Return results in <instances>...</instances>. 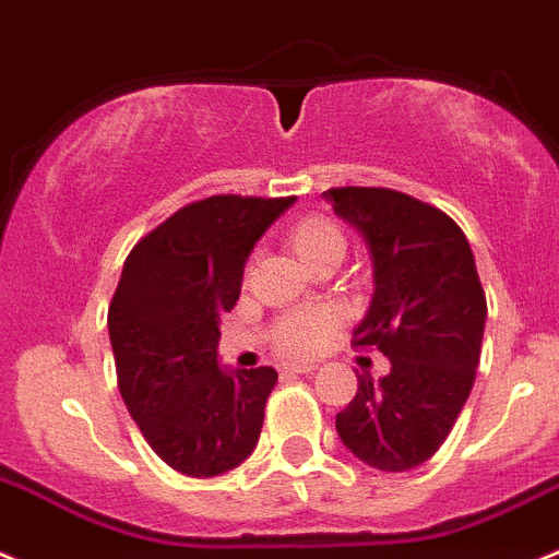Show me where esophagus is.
I'll list each match as a JSON object with an SVG mask.
<instances>
[{
    "instance_id": "esophagus-1",
    "label": "esophagus",
    "mask_w": 559,
    "mask_h": 559,
    "mask_svg": "<svg viewBox=\"0 0 559 559\" xmlns=\"http://www.w3.org/2000/svg\"><path fill=\"white\" fill-rule=\"evenodd\" d=\"M313 362H289V366H284V373H311L313 371Z\"/></svg>"
}]
</instances>
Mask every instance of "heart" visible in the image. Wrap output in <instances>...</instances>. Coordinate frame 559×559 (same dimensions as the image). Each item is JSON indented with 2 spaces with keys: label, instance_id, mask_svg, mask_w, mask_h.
I'll use <instances>...</instances> for the list:
<instances>
[{
  "label": "heart",
  "instance_id": "1",
  "mask_svg": "<svg viewBox=\"0 0 559 559\" xmlns=\"http://www.w3.org/2000/svg\"><path fill=\"white\" fill-rule=\"evenodd\" d=\"M289 246L306 267L324 262V259H341L346 251V237L335 221L328 215H306L289 229ZM335 317L322 308L313 311H297L281 319L273 330V341L286 355H311L324 335L333 330Z\"/></svg>",
  "mask_w": 559,
  "mask_h": 559
}]
</instances>
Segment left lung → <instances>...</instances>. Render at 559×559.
<instances>
[{
	"label": "left lung",
	"instance_id": "left-lung-1",
	"mask_svg": "<svg viewBox=\"0 0 559 559\" xmlns=\"http://www.w3.org/2000/svg\"><path fill=\"white\" fill-rule=\"evenodd\" d=\"M322 197L371 257L373 295L355 346L390 360L377 382L357 377L335 431L368 467L406 473L440 451L473 390L486 328L473 248L442 210L406 193L330 188Z\"/></svg>",
	"mask_w": 559,
	"mask_h": 559
}]
</instances>
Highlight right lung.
I'll use <instances>...</instances> for the list:
<instances>
[{"label":"right lung","instance_id":"right-lung-1","mask_svg":"<svg viewBox=\"0 0 559 559\" xmlns=\"http://www.w3.org/2000/svg\"><path fill=\"white\" fill-rule=\"evenodd\" d=\"M295 197H210L135 242L108 306L117 382L144 440L171 469L215 478L246 462L278 382L270 366L218 360L221 317L259 237Z\"/></svg>","mask_w":559,"mask_h":559}]
</instances>
